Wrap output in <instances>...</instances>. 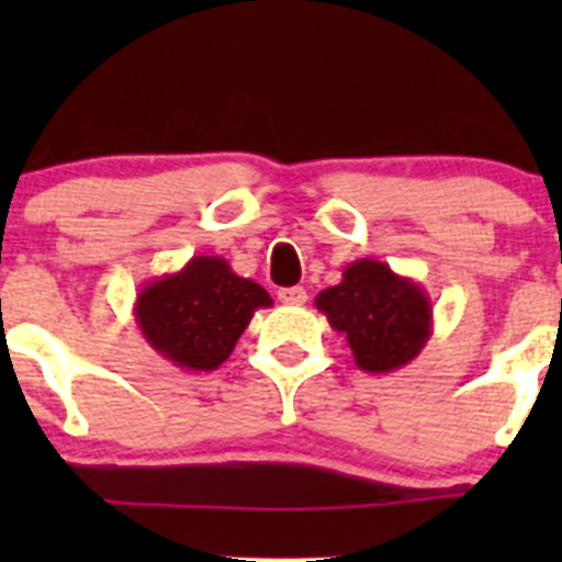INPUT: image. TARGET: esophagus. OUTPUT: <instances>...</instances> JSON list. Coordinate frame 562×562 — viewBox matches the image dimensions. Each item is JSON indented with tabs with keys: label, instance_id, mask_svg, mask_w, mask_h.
Returning <instances> with one entry per match:
<instances>
[{
	"label": "esophagus",
	"instance_id": "esophagus-1",
	"mask_svg": "<svg viewBox=\"0 0 562 562\" xmlns=\"http://www.w3.org/2000/svg\"><path fill=\"white\" fill-rule=\"evenodd\" d=\"M277 296H280L282 304H304V302H307V291H304V288H282Z\"/></svg>",
	"mask_w": 562,
	"mask_h": 562
}]
</instances>
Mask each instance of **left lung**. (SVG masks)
Listing matches in <instances>:
<instances>
[{"instance_id":"1","label":"left lung","mask_w":562,"mask_h":562,"mask_svg":"<svg viewBox=\"0 0 562 562\" xmlns=\"http://www.w3.org/2000/svg\"><path fill=\"white\" fill-rule=\"evenodd\" d=\"M334 331L345 334L356 367L386 375L411 364L432 337V302L411 277L389 263L359 258L345 266L342 282L315 296Z\"/></svg>"}]
</instances>
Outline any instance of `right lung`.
<instances>
[{"label":"right lung","mask_w":562,"mask_h":562,"mask_svg":"<svg viewBox=\"0 0 562 562\" xmlns=\"http://www.w3.org/2000/svg\"><path fill=\"white\" fill-rule=\"evenodd\" d=\"M258 282L220 255H192L179 271L146 282L135 323L151 350L187 372H212L234 353L258 310L271 307Z\"/></svg>","instance_id":"1"}]
</instances>
